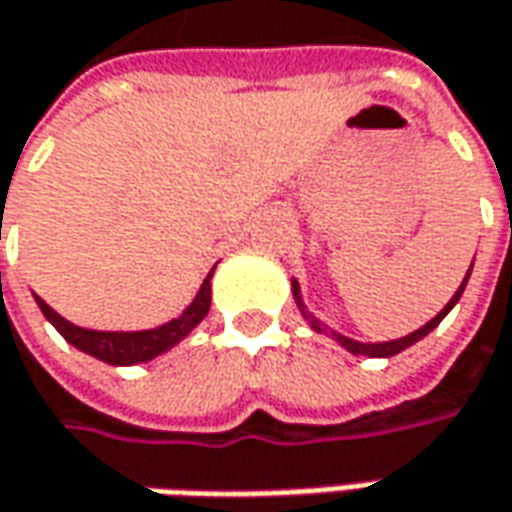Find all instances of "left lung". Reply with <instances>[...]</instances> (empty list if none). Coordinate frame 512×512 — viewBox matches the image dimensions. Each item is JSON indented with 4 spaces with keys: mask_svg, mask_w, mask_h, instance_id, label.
I'll use <instances>...</instances> for the list:
<instances>
[{
    "mask_svg": "<svg viewBox=\"0 0 512 512\" xmlns=\"http://www.w3.org/2000/svg\"><path fill=\"white\" fill-rule=\"evenodd\" d=\"M470 270H473V265H470ZM470 270H467V276H464L462 287H459V290L453 293V299H450V302H447V305H444L442 310H439V313H436V316H433V319L427 322V325L419 327V330H413V333H407V336H402V339H393V342H356V339H347V336H342V333L330 330V327L322 325V322H319V319H316V316H313V313L307 310L305 299H302V287H299V282H296V279H290V287H293V299H296V305H299V310H302L305 322L310 327H313L316 333H330V336H333L336 342L342 344L347 353H353V356H370V359H390V356H396V353H402V350H407L410 344L422 342V339H424V336H427V333H430V330H436V327H439V322H442L444 316H447V313H450V310L456 307V302L462 299L464 287H467V279H470Z\"/></svg>",
    "mask_w": 512,
    "mask_h": 512,
    "instance_id": "obj_1",
    "label": "left lung"
}]
</instances>
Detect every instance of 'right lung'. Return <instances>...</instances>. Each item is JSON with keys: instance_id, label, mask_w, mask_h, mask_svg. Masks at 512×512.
Masks as SVG:
<instances>
[{"instance_id": "right-lung-1", "label": "right lung", "mask_w": 512, "mask_h": 512, "mask_svg": "<svg viewBox=\"0 0 512 512\" xmlns=\"http://www.w3.org/2000/svg\"><path fill=\"white\" fill-rule=\"evenodd\" d=\"M210 276H213V270L207 273L196 299L176 319H170V322L159 327H150V330H88V327H79L68 322V319H62L39 296H36V305L45 313L50 325L65 336V342L73 344L76 350L88 353L99 362L113 364V367H128V364L150 362V359L168 353L170 347H176L193 333V327L199 325L207 316V310H210Z\"/></svg>"}]
</instances>
